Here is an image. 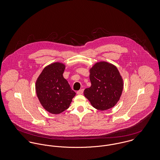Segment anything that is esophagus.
<instances>
[{
    "mask_svg": "<svg viewBox=\"0 0 160 160\" xmlns=\"http://www.w3.org/2000/svg\"><path fill=\"white\" fill-rule=\"evenodd\" d=\"M83 92V89H80L79 91H78L77 93V94L80 95V94H82Z\"/></svg>",
    "mask_w": 160,
    "mask_h": 160,
    "instance_id": "1",
    "label": "esophagus"
}]
</instances>
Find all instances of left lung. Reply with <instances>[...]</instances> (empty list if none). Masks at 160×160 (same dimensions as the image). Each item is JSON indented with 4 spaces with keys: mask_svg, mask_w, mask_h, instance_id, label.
<instances>
[{
    "mask_svg": "<svg viewBox=\"0 0 160 160\" xmlns=\"http://www.w3.org/2000/svg\"><path fill=\"white\" fill-rule=\"evenodd\" d=\"M91 86L84 90V95L92 106L98 110L115 106L121 96L123 79L118 68L106 62H98L89 69Z\"/></svg>",
    "mask_w": 160,
    "mask_h": 160,
    "instance_id": "obj_1",
    "label": "left lung"
}]
</instances>
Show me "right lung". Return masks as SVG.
<instances>
[{
	"instance_id": "right-lung-1",
	"label": "right lung",
	"mask_w": 160,
	"mask_h": 160,
	"mask_svg": "<svg viewBox=\"0 0 160 160\" xmlns=\"http://www.w3.org/2000/svg\"><path fill=\"white\" fill-rule=\"evenodd\" d=\"M65 65L56 62L46 66L37 78V97L43 108L50 113L58 114L67 110L76 93L62 74Z\"/></svg>"
}]
</instances>
